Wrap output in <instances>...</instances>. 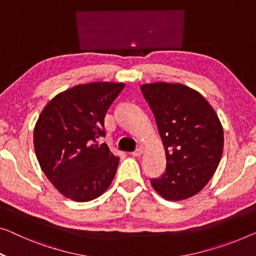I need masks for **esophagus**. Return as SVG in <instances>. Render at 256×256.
Returning a JSON list of instances; mask_svg holds the SVG:
<instances>
[{
    "instance_id": "34e87169",
    "label": "esophagus",
    "mask_w": 256,
    "mask_h": 256,
    "mask_svg": "<svg viewBox=\"0 0 256 256\" xmlns=\"http://www.w3.org/2000/svg\"><path fill=\"white\" fill-rule=\"evenodd\" d=\"M142 152H144V150L141 147H139V148H136V150L132 152V156H134V158H138V156L142 155Z\"/></svg>"
}]
</instances>
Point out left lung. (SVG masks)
Listing matches in <instances>:
<instances>
[{"mask_svg":"<svg viewBox=\"0 0 256 256\" xmlns=\"http://www.w3.org/2000/svg\"><path fill=\"white\" fill-rule=\"evenodd\" d=\"M166 150V172L150 184L170 201L196 196L220 164L224 134L218 116L199 92L182 84L140 86Z\"/></svg>","mask_w":256,"mask_h":256,"instance_id":"left-lung-1","label":"left lung"}]
</instances>
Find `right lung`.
<instances>
[{
    "mask_svg": "<svg viewBox=\"0 0 256 256\" xmlns=\"http://www.w3.org/2000/svg\"><path fill=\"white\" fill-rule=\"evenodd\" d=\"M125 87L122 82L77 85L48 102L34 128V150L41 169L68 199L86 202L104 194L118 161L106 144L104 117Z\"/></svg>",
    "mask_w": 256,
    "mask_h": 256,
    "instance_id": "add662e5",
    "label": "right lung"
}]
</instances>
